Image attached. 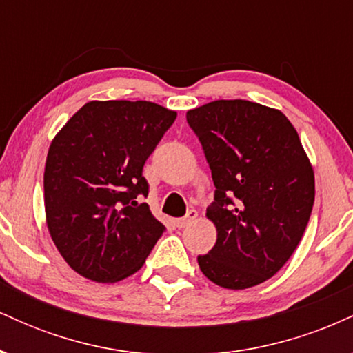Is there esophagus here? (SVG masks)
<instances>
[{
	"mask_svg": "<svg viewBox=\"0 0 353 353\" xmlns=\"http://www.w3.org/2000/svg\"><path fill=\"white\" fill-rule=\"evenodd\" d=\"M196 219H197V212H196V210H189V212L185 214L184 217L177 219L176 224H177V228H188V225L192 224V222L196 221Z\"/></svg>",
	"mask_w": 353,
	"mask_h": 353,
	"instance_id": "esophagus-1",
	"label": "esophagus"
}]
</instances>
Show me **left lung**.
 Returning <instances> with one entry per match:
<instances>
[{"label": "left lung", "instance_id": "obj_1", "mask_svg": "<svg viewBox=\"0 0 353 353\" xmlns=\"http://www.w3.org/2000/svg\"><path fill=\"white\" fill-rule=\"evenodd\" d=\"M216 185L208 219L217 241L199 255L219 287L249 289L290 259L309 224L315 177L297 131L279 109L219 99L188 111Z\"/></svg>", "mask_w": 353, "mask_h": 353}]
</instances>
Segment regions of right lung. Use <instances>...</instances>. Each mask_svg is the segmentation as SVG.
<instances>
[{
    "mask_svg": "<svg viewBox=\"0 0 353 353\" xmlns=\"http://www.w3.org/2000/svg\"><path fill=\"white\" fill-rule=\"evenodd\" d=\"M177 112L149 101H89L61 128L44 168L46 225L74 272L112 283L143 267L163 236L143 176Z\"/></svg>",
    "mask_w": 353,
    "mask_h": 353,
    "instance_id": "right-lung-1",
    "label": "right lung"
}]
</instances>
